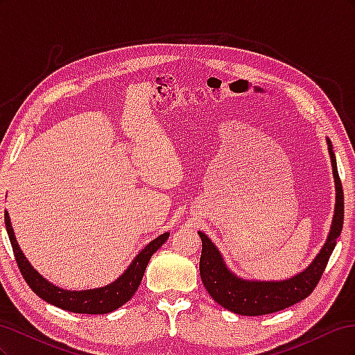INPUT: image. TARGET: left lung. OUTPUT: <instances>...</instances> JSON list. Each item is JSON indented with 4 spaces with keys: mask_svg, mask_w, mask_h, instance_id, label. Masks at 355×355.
Returning <instances> with one entry per match:
<instances>
[{
    "mask_svg": "<svg viewBox=\"0 0 355 355\" xmlns=\"http://www.w3.org/2000/svg\"><path fill=\"white\" fill-rule=\"evenodd\" d=\"M326 142L330 155L333 179H335V214H333L331 227L326 243L314 257V261L304 271L286 278V280L277 282L241 278L230 270L219 249L214 245V243H211L207 235L198 231L202 243L200 257L201 282L213 300H216L225 309L235 314L250 317L277 313V311L292 306L308 297L318 284L321 274L326 270L329 257L333 249H335L336 240L340 235L343 225V191L338 175L336 157L335 153H333V146L329 137H326Z\"/></svg>",
    "mask_w": 355,
    "mask_h": 355,
    "instance_id": "obj_1",
    "label": "left lung"
}]
</instances>
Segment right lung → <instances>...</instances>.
I'll return each instance as SVG.
<instances>
[{"label": "right lung", "instance_id": "add662e5", "mask_svg": "<svg viewBox=\"0 0 355 355\" xmlns=\"http://www.w3.org/2000/svg\"><path fill=\"white\" fill-rule=\"evenodd\" d=\"M4 220L17 266L25 282L32 288V292L51 305L77 314H108L128 302L142 282V277L151 256L166 243L170 235V232H164L158 235L155 240L149 241V244H146L136 254L127 270L108 286L89 290H65L46 280L26 259V256L20 250L16 240L12 220H10L7 210L4 213Z\"/></svg>", "mask_w": 355, "mask_h": 355}]
</instances>
